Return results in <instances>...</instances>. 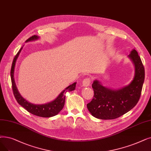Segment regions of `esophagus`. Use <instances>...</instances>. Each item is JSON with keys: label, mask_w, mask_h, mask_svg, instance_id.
Masks as SVG:
<instances>
[{"label": "esophagus", "mask_w": 151, "mask_h": 151, "mask_svg": "<svg viewBox=\"0 0 151 151\" xmlns=\"http://www.w3.org/2000/svg\"><path fill=\"white\" fill-rule=\"evenodd\" d=\"M91 78L88 77V78H86V79H84L83 82H82V84L83 86H89V84L91 83Z\"/></svg>", "instance_id": "obj_1"}]
</instances>
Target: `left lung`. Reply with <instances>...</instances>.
Listing matches in <instances>:
<instances>
[{"label": "left lung", "mask_w": 151, "mask_h": 151, "mask_svg": "<svg viewBox=\"0 0 151 151\" xmlns=\"http://www.w3.org/2000/svg\"><path fill=\"white\" fill-rule=\"evenodd\" d=\"M129 57L134 64L135 75L128 86L112 90L97 80L92 84L94 94L87 107L93 116L102 120L116 119L132 109L139 101L145 81V67L135 49L131 52Z\"/></svg>", "instance_id": "1"}]
</instances>
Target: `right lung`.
Listing matches in <instances>:
<instances>
[{
  "instance_id": "1",
  "label": "right lung",
  "mask_w": 151,
  "mask_h": 151,
  "mask_svg": "<svg viewBox=\"0 0 151 151\" xmlns=\"http://www.w3.org/2000/svg\"><path fill=\"white\" fill-rule=\"evenodd\" d=\"M38 37H39L38 36L34 35L28 38L27 40L26 41V42L35 40V39H37ZM22 49V48L19 49L17 55L15 56L14 60H13L11 71H10L12 90L17 102L19 105H21V106L27 110L28 112L38 116L51 117L57 115L60 112V110H62L64 106L65 101V93H66L67 91H73L75 89L76 83H74L70 85L69 86H68L66 89L62 92V93L59 94V96H58L54 101H52L49 103H47L45 104H42V105H35L28 102L24 99H23V98L22 97V96L19 94L14 80V68L15 66V63Z\"/></svg>"
}]
</instances>
